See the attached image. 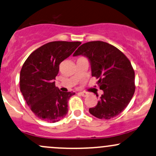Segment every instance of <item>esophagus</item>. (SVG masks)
Wrapping results in <instances>:
<instances>
[{"label":"esophagus","mask_w":156,"mask_h":156,"mask_svg":"<svg viewBox=\"0 0 156 156\" xmlns=\"http://www.w3.org/2000/svg\"><path fill=\"white\" fill-rule=\"evenodd\" d=\"M79 94L81 95V96H83V97H87V95H88V93H87V92H80Z\"/></svg>","instance_id":"1"}]
</instances>
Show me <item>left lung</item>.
<instances>
[{"label":"left lung","mask_w":156,"mask_h":156,"mask_svg":"<svg viewBox=\"0 0 156 156\" xmlns=\"http://www.w3.org/2000/svg\"><path fill=\"white\" fill-rule=\"evenodd\" d=\"M78 55L90 61L92 76L98 78L97 84L104 92L97 105L89 109L90 114L103 120L117 116L135 92V72L130 61L119 49L100 41L82 44L73 54Z\"/></svg>","instance_id":"1"}]
</instances>
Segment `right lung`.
Segmentation results:
<instances>
[{"instance_id": "obj_1", "label": "right lung", "mask_w": 156, "mask_h": 156, "mask_svg": "<svg viewBox=\"0 0 156 156\" xmlns=\"http://www.w3.org/2000/svg\"><path fill=\"white\" fill-rule=\"evenodd\" d=\"M79 41L47 43L30 54L20 73V89L27 105L43 121L57 122L66 116L68 101L75 92L55 87L59 64L81 44Z\"/></svg>"}]
</instances>
